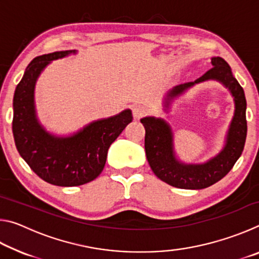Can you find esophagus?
Returning a JSON list of instances; mask_svg holds the SVG:
<instances>
[{"label": "esophagus", "instance_id": "34e87169", "mask_svg": "<svg viewBox=\"0 0 259 259\" xmlns=\"http://www.w3.org/2000/svg\"><path fill=\"white\" fill-rule=\"evenodd\" d=\"M133 113L136 119H140V117H143L147 113V109L143 105H135L133 107Z\"/></svg>", "mask_w": 259, "mask_h": 259}]
</instances>
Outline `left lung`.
Here are the masks:
<instances>
[{"instance_id":"left-lung-1","label":"left lung","mask_w":259,"mask_h":259,"mask_svg":"<svg viewBox=\"0 0 259 259\" xmlns=\"http://www.w3.org/2000/svg\"><path fill=\"white\" fill-rule=\"evenodd\" d=\"M212 67L194 82L184 83L174 88L166 95L165 103L182 95L195 83L213 80L221 81L231 90L235 102V113L227 135L226 145L219 154L204 164H183L176 160L172 150V134L163 120L144 117L140 120L145 128V151L148 163L155 176L169 185L184 190H201L213 185L224 178L242 154L247 137L244 91L232 75L231 67L221 57L211 59Z\"/></svg>"}]
</instances>
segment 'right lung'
<instances>
[{"label": "right lung", "mask_w": 259, "mask_h": 259, "mask_svg": "<svg viewBox=\"0 0 259 259\" xmlns=\"http://www.w3.org/2000/svg\"><path fill=\"white\" fill-rule=\"evenodd\" d=\"M69 52L56 51L34 58L14 96L12 133L17 150L38 177L56 186H78L97 178L111 144L133 121V113L125 109L119 115L90 123L72 137L58 138L46 133L35 115V82L51 60Z\"/></svg>", "instance_id": "obj_1"}]
</instances>
